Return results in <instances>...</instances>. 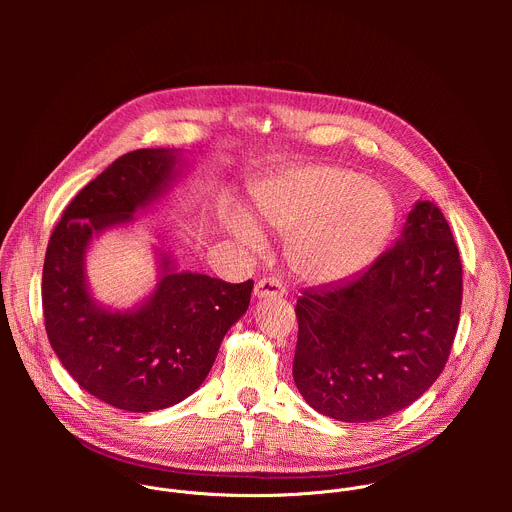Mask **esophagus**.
Instances as JSON below:
<instances>
[{"instance_id":"34e87169","label":"esophagus","mask_w":512,"mask_h":512,"mask_svg":"<svg viewBox=\"0 0 512 512\" xmlns=\"http://www.w3.org/2000/svg\"><path fill=\"white\" fill-rule=\"evenodd\" d=\"M253 294H255V298H267V296H271V298H281V296L285 294V287H283V283H281L279 279H275V277H263V279L257 281V285H255V289H253Z\"/></svg>"}]
</instances>
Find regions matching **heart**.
I'll list each match as a JSON object with an SVG mask.
<instances>
[{
    "label": "heart",
    "instance_id": "obj_1",
    "mask_svg": "<svg viewBox=\"0 0 512 512\" xmlns=\"http://www.w3.org/2000/svg\"><path fill=\"white\" fill-rule=\"evenodd\" d=\"M393 202L350 170L310 168L277 178L255 194V218L287 239V261L308 281L348 277L371 263L393 227ZM229 231L259 249L263 239L243 216Z\"/></svg>",
    "mask_w": 512,
    "mask_h": 512
}]
</instances>
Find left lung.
I'll return each mask as SVG.
<instances>
[{
    "label": "left lung",
    "instance_id": "1",
    "mask_svg": "<svg viewBox=\"0 0 512 512\" xmlns=\"http://www.w3.org/2000/svg\"><path fill=\"white\" fill-rule=\"evenodd\" d=\"M462 308V261L442 210L417 202L401 239L356 277L298 298L294 381L338 421L383 419L442 375Z\"/></svg>",
    "mask_w": 512,
    "mask_h": 512
}]
</instances>
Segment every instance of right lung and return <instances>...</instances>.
I'll return each mask as SVG.
<instances>
[{
	"label": "right lung",
	"instance_id": "right-lung-1",
	"mask_svg": "<svg viewBox=\"0 0 512 512\" xmlns=\"http://www.w3.org/2000/svg\"><path fill=\"white\" fill-rule=\"evenodd\" d=\"M176 164L172 150L117 158L70 200L42 269L44 326L62 367L93 397L133 413L172 407L202 385L253 291V279L227 283L178 273L164 259L156 291L137 310L109 312L91 298L85 279L91 239L162 196Z\"/></svg>",
	"mask_w": 512,
	"mask_h": 512
}]
</instances>
